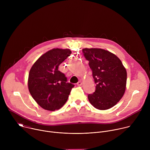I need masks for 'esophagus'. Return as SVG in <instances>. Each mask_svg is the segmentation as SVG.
<instances>
[{
    "label": "esophagus",
    "instance_id": "obj_1",
    "mask_svg": "<svg viewBox=\"0 0 150 150\" xmlns=\"http://www.w3.org/2000/svg\"><path fill=\"white\" fill-rule=\"evenodd\" d=\"M82 83L81 81H78V83H77L78 86H81V85H82Z\"/></svg>",
    "mask_w": 150,
    "mask_h": 150
}]
</instances>
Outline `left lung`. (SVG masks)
Instances as JSON below:
<instances>
[{"instance_id": "obj_1", "label": "left lung", "mask_w": 150, "mask_h": 150, "mask_svg": "<svg viewBox=\"0 0 150 150\" xmlns=\"http://www.w3.org/2000/svg\"><path fill=\"white\" fill-rule=\"evenodd\" d=\"M89 62L96 83V91L88 98L95 108L104 110L115 106L125 94L127 72L120 59L108 50L99 48L82 49Z\"/></svg>"}]
</instances>
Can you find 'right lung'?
<instances>
[{
	"mask_svg": "<svg viewBox=\"0 0 150 150\" xmlns=\"http://www.w3.org/2000/svg\"><path fill=\"white\" fill-rule=\"evenodd\" d=\"M71 53L68 49H53L41 55L32 66L28 75V90L42 109L59 110L67 101L74 85L67 82V77L58 67Z\"/></svg>",
	"mask_w": 150,
	"mask_h": 150,
	"instance_id": "1",
	"label": "right lung"
}]
</instances>
